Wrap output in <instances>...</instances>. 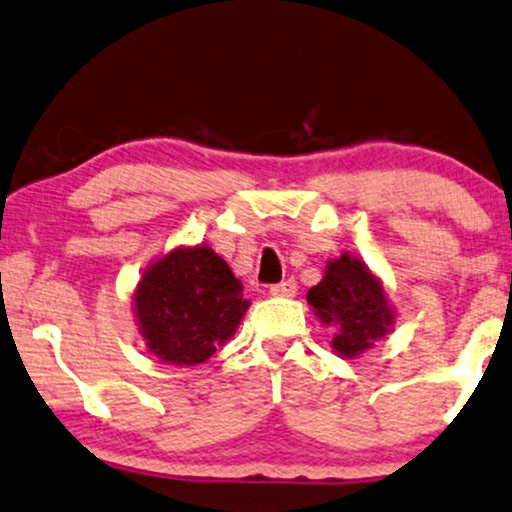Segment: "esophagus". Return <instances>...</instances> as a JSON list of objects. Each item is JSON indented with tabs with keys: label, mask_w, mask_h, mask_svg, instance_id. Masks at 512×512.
Segmentation results:
<instances>
[{
	"label": "esophagus",
	"mask_w": 512,
	"mask_h": 512,
	"mask_svg": "<svg viewBox=\"0 0 512 512\" xmlns=\"http://www.w3.org/2000/svg\"><path fill=\"white\" fill-rule=\"evenodd\" d=\"M269 292L274 297H295L297 295V281H295V278H285V281L271 285Z\"/></svg>",
	"instance_id": "1"
}]
</instances>
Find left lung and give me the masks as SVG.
<instances>
[{
    "label": "left lung",
    "mask_w": 512,
    "mask_h": 512,
    "mask_svg": "<svg viewBox=\"0 0 512 512\" xmlns=\"http://www.w3.org/2000/svg\"><path fill=\"white\" fill-rule=\"evenodd\" d=\"M306 299L320 323L335 327L332 349L344 358L372 349L393 325V311L381 283L363 260L346 252L327 264L323 281L313 285Z\"/></svg>",
    "instance_id": "left-lung-1"
}]
</instances>
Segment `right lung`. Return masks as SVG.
<instances>
[{
  "mask_svg": "<svg viewBox=\"0 0 512 512\" xmlns=\"http://www.w3.org/2000/svg\"><path fill=\"white\" fill-rule=\"evenodd\" d=\"M133 302L147 349L170 365L208 360L250 306L241 281L208 245L175 248L156 260Z\"/></svg>",
  "mask_w": 512,
  "mask_h": 512,
  "instance_id": "add662e5",
  "label": "right lung"
}]
</instances>
